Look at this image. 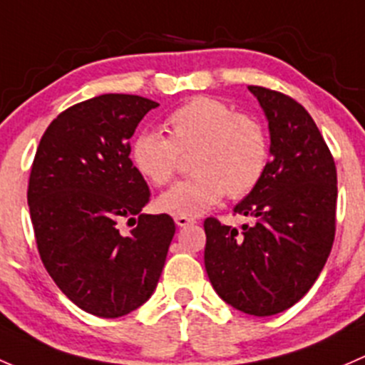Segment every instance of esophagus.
I'll return each instance as SVG.
<instances>
[{
	"mask_svg": "<svg viewBox=\"0 0 365 365\" xmlns=\"http://www.w3.org/2000/svg\"><path fill=\"white\" fill-rule=\"evenodd\" d=\"M175 223H178V227H187V225H193L195 220L190 216H175Z\"/></svg>",
	"mask_w": 365,
	"mask_h": 365,
	"instance_id": "1",
	"label": "esophagus"
}]
</instances>
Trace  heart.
Masks as SVG:
<instances>
[{
    "mask_svg": "<svg viewBox=\"0 0 365 365\" xmlns=\"http://www.w3.org/2000/svg\"><path fill=\"white\" fill-rule=\"evenodd\" d=\"M167 137L142 131L131 144L138 174L165 186L190 156V179L160 195L156 205L172 216H198L225 195L242 198L264 178L270 158L269 135L260 119L235 112L225 101L193 96L165 119Z\"/></svg>",
    "mask_w": 365,
    "mask_h": 365,
    "instance_id": "obj_1",
    "label": "heart"
}]
</instances>
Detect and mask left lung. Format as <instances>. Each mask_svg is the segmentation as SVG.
Instances as JSON below:
<instances>
[{
  "instance_id": "obj_1",
  "label": "left lung",
  "mask_w": 365,
  "mask_h": 365,
  "mask_svg": "<svg viewBox=\"0 0 365 365\" xmlns=\"http://www.w3.org/2000/svg\"><path fill=\"white\" fill-rule=\"evenodd\" d=\"M269 119L270 158L260 184L235 205L242 230L204 221L205 270L235 309L270 317L299 302L320 276L336 237L337 172L309 112L292 96L250 86Z\"/></svg>"
}]
</instances>
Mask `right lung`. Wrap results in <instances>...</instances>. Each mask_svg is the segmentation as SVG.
<instances>
[{
	"instance_id": "right-lung-1",
	"label": "right lung",
	"mask_w": 365,
	"mask_h": 365,
	"mask_svg": "<svg viewBox=\"0 0 365 365\" xmlns=\"http://www.w3.org/2000/svg\"><path fill=\"white\" fill-rule=\"evenodd\" d=\"M156 101L95 96L45 130L28 184L36 247L48 276L75 306L100 318L131 313L155 292L175 223L142 214L151 191L130 160L138 123ZM123 219L130 236L118 234Z\"/></svg>"
}]
</instances>
